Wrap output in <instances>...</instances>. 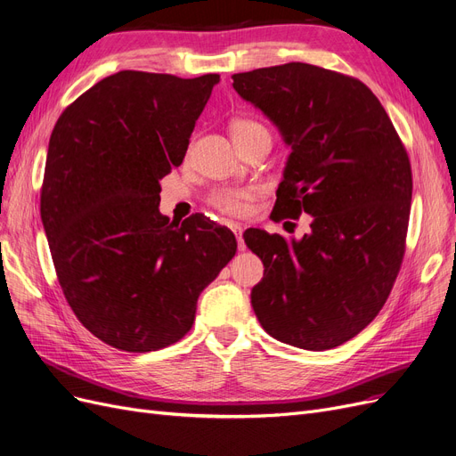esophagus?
<instances>
[{"instance_id":"obj_1","label":"esophagus","mask_w":456,"mask_h":456,"mask_svg":"<svg viewBox=\"0 0 456 456\" xmlns=\"http://www.w3.org/2000/svg\"><path fill=\"white\" fill-rule=\"evenodd\" d=\"M230 228H232V232L235 233V238H238V248H240V250H245L247 247H245V241H243V238H241L243 226L238 224V223H233V224H230Z\"/></svg>"}]
</instances>
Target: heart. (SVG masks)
I'll use <instances>...</instances> for the list:
<instances>
[{
  "label": "heart",
  "instance_id": "obj_1",
  "mask_svg": "<svg viewBox=\"0 0 456 456\" xmlns=\"http://www.w3.org/2000/svg\"><path fill=\"white\" fill-rule=\"evenodd\" d=\"M265 126L252 119H235L232 123L233 140L250 134L254 131H264ZM254 200V191L250 189H223L211 196V204L230 215H245L250 209V202Z\"/></svg>",
  "mask_w": 456,
  "mask_h": 456
}]
</instances>
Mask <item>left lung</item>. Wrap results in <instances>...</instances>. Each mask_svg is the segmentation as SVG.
<instances>
[{"instance_id": "8db88e82", "label": "left lung", "mask_w": 456, "mask_h": 456, "mask_svg": "<svg viewBox=\"0 0 456 456\" xmlns=\"http://www.w3.org/2000/svg\"><path fill=\"white\" fill-rule=\"evenodd\" d=\"M232 78L291 148L273 215H313L301 240L243 233L265 267L250 294L254 314L284 344L331 350L365 330L391 294L410 221L408 153L357 78L299 61Z\"/></svg>"}]
</instances>
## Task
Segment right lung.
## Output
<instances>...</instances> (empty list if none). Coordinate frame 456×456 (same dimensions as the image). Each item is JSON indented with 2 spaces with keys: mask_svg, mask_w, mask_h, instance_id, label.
Wrapping results in <instances>:
<instances>
[{
  "mask_svg": "<svg viewBox=\"0 0 456 456\" xmlns=\"http://www.w3.org/2000/svg\"><path fill=\"white\" fill-rule=\"evenodd\" d=\"M218 75L119 70L53 126L41 218L53 267L87 331L123 352L183 338L196 301L238 250L235 235L191 215H160V183L183 162Z\"/></svg>",
  "mask_w": 456,
  "mask_h": 456,
  "instance_id": "right-lung-1",
  "label": "right lung"
}]
</instances>
